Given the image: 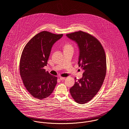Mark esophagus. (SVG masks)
Returning a JSON list of instances; mask_svg holds the SVG:
<instances>
[{
  "mask_svg": "<svg viewBox=\"0 0 129 129\" xmlns=\"http://www.w3.org/2000/svg\"><path fill=\"white\" fill-rule=\"evenodd\" d=\"M59 78H60V79L61 80H64L66 79V78H65V77H60Z\"/></svg>",
  "mask_w": 129,
  "mask_h": 129,
  "instance_id": "obj_1",
  "label": "esophagus"
}]
</instances>
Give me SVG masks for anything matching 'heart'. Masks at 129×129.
Here are the masks:
<instances>
[{
  "mask_svg": "<svg viewBox=\"0 0 129 129\" xmlns=\"http://www.w3.org/2000/svg\"><path fill=\"white\" fill-rule=\"evenodd\" d=\"M68 48H73L72 46L70 44H66L64 46V49H68Z\"/></svg>",
  "mask_w": 129,
  "mask_h": 129,
  "instance_id": "heart-1",
  "label": "heart"
}]
</instances>
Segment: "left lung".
<instances>
[{"label":"left lung","instance_id":"1","mask_svg":"<svg viewBox=\"0 0 129 129\" xmlns=\"http://www.w3.org/2000/svg\"><path fill=\"white\" fill-rule=\"evenodd\" d=\"M66 35L77 44L79 51L78 64L84 71L82 77L75 82L70 93L75 102L86 103L99 91L105 79V51L100 42L88 33L79 31Z\"/></svg>","mask_w":129,"mask_h":129}]
</instances>
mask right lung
<instances>
[{"label": "right lung", "instance_id": "add662e5", "mask_svg": "<svg viewBox=\"0 0 129 129\" xmlns=\"http://www.w3.org/2000/svg\"><path fill=\"white\" fill-rule=\"evenodd\" d=\"M63 34L42 31L33 37L25 46L20 58V74L27 91L34 97L42 100L54 91L57 77L44 69L52 48Z\"/></svg>", "mask_w": 129, "mask_h": 129}]
</instances>
